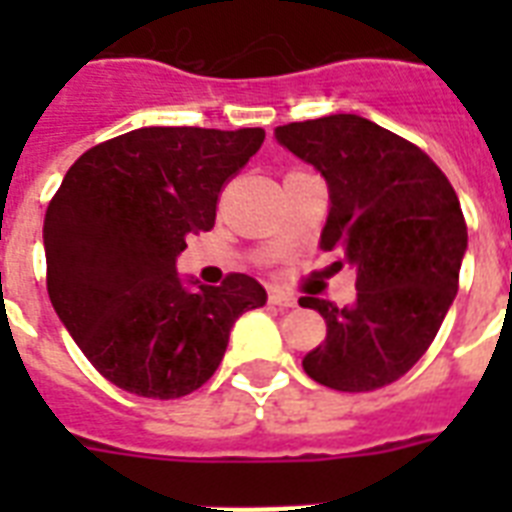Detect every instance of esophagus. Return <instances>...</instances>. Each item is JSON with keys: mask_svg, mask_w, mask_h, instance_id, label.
Listing matches in <instances>:
<instances>
[{"mask_svg": "<svg viewBox=\"0 0 512 512\" xmlns=\"http://www.w3.org/2000/svg\"><path fill=\"white\" fill-rule=\"evenodd\" d=\"M268 303L276 305V308H295L297 297L287 295V292H279V289H273L271 295H268Z\"/></svg>", "mask_w": 512, "mask_h": 512, "instance_id": "esophagus-1", "label": "esophagus"}]
</instances>
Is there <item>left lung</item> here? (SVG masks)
Listing matches in <instances>:
<instances>
[{
  "mask_svg": "<svg viewBox=\"0 0 512 512\" xmlns=\"http://www.w3.org/2000/svg\"><path fill=\"white\" fill-rule=\"evenodd\" d=\"M273 135L327 180L319 247L356 271L353 305L300 300L327 321L305 374L348 393L390 385L420 361L454 303L468 249L460 199L428 154L364 116L329 114Z\"/></svg>",
  "mask_w": 512,
  "mask_h": 512,
  "instance_id": "obj_1",
  "label": "left lung"
}]
</instances>
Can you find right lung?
<instances>
[{"mask_svg": "<svg viewBox=\"0 0 512 512\" xmlns=\"http://www.w3.org/2000/svg\"><path fill=\"white\" fill-rule=\"evenodd\" d=\"M265 130L140 127L74 162L44 215L47 292L68 335L116 388L180 398L215 374L241 313L268 295L247 273L207 287L177 273L188 233Z\"/></svg>", "mask_w": 512, "mask_h": 512, "instance_id": "1", "label": "right lung"}]
</instances>
